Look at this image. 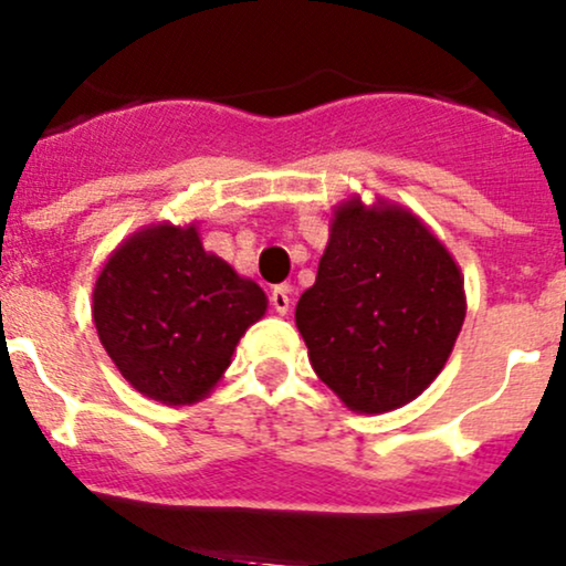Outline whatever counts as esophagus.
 <instances>
[{
    "label": "esophagus",
    "mask_w": 566,
    "mask_h": 566,
    "mask_svg": "<svg viewBox=\"0 0 566 566\" xmlns=\"http://www.w3.org/2000/svg\"><path fill=\"white\" fill-rule=\"evenodd\" d=\"M271 306H273V312L282 314V316L290 312V287L287 284L271 290Z\"/></svg>",
    "instance_id": "obj_1"
}]
</instances>
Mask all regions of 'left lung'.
I'll return each mask as SVG.
<instances>
[{
  "label": "left lung",
  "instance_id": "8db88e82",
  "mask_svg": "<svg viewBox=\"0 0 566 566\" xmlns=\"http://www.w3.org/2000/svg\"><path fill=\"white\" fill-rule=\"evenodd\" d=\"M464 279L451 252L408 209L359 196L335 207L331 241L295 325L316 376L357 413L424 392L462 331Z\"/></svg>",
  "mask_w": 566,
  "mask_h": 566
}]
</instances>
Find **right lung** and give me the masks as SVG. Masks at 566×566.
<instances>
[{
  "label": "right lung",
  "mask_w": 566,
  "mask_h": 566,
  "mask_svg": "<svg viewBox=\"0 0 566 566\" xmlns=\"http://www.w3.org/2000/svg\"><path fill=\"white\" fill-rule=\"evenodd\" d=\"M265 293L203 250L196 226H150L123 241L93 287L98 340L150 400L190 406L217 387Z\"/></svg>",
  "instance_id": "1"
}]
</instances>
